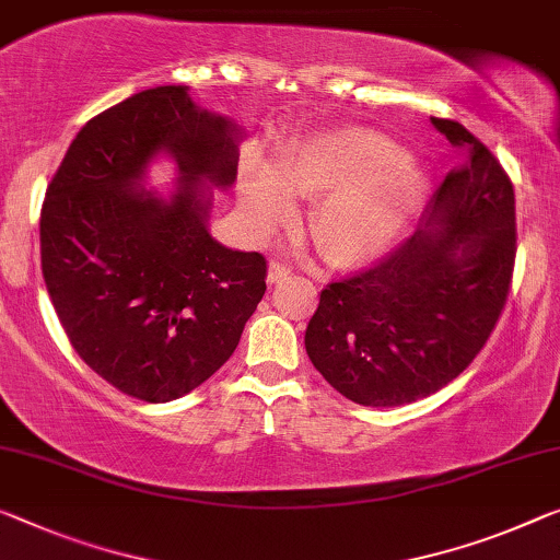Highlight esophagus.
<instances>
[{
    "label": "esophagus",
    "instance_id": "esophagus-1",
    "mask_svg": "<svg viewBox=\"0 0 560 560\" xmlns=\"http://www.w3.org/2000/svg\"><path fill=\"white\" fill-rule=\"evenodd\" d=\"M288 275H292V265H288L285 260H270V272H268V282L275 285V282L285 280Z\"/></svg>",
    "mask_w": 560,
    "mask_h": 560
}]
</instances>
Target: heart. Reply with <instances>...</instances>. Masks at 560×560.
<instances>
[{
  "mask_svg": "<svg viewBox=\"0 0 560 560\" xmlns=\"http://www.w3.org/2000/svg\"><path fill=\"white\" fill-rule=\"evenodd\" d=\"M323 190L307 218L317 250L335 265H358L408 225L423 183L398 144L363 127L310 135L270 167L247 162L240 177V200L257 230L288 218L290 192Z\"/></svg>",
  "mask_w": 560,
  "mask_h": 560,
  "instance_id": "heart-1",
  "label": "heart"
}]
</instances>
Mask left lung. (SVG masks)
Returning <instances> with one entry per match:
<instances>
[{
	"instance_id": "left-lung-1",
	"label": "left lung",
	"mask_w": 560,
	"mask_h": 560,
	"mask_svg": "<svg viewBox=\"0 0 560 560\" xmlns=\"http://www.w3.org/2000/svg\"><path fill=\"white\" fill-rule=\"evenodd\" d=\"M466 162L445 175L423 230L370 270L320 292L305 350L360 406L428 398L466 370L495 330L515 265L509 172L455 119L430 117Z\"/></svg>"
}]
</instances>
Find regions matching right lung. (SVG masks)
Segmentation results:
<instances>
[{
    "label": "right lung",
    "mask_w": 560,
    "mask_h": 560,
    "mask_svg": "<svg viewBox=\"0 0 560 560\" xmlns=\"http://www.w3.org/2000/svg\"><path fill=\"white\" fill-rule=\"evenodd\" d=\"M160 151L184 175L170 203L133 187ZM235 177V125L195 107L185 84L100 112L51 177L39 218L45 285L77 355L119 393L175 400L235 352L268 260L214 243L200 187Z\"/></svg>",
    "instance_id": "obj_1"
}]
</instances>
